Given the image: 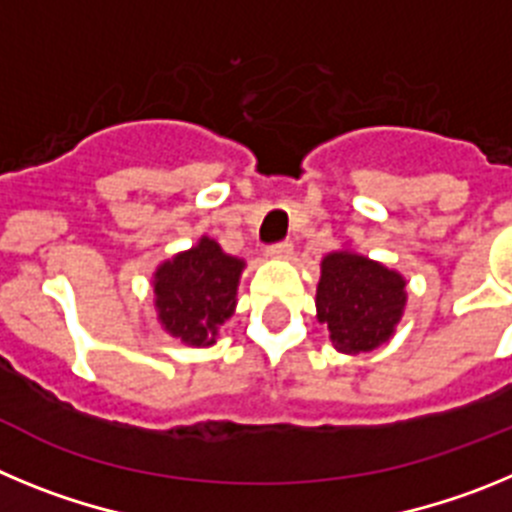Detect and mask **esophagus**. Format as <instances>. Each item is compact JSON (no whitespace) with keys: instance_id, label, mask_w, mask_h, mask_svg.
Here are the masks:
<instances>
[{"instance_id":"obj_1","label":"esophagus","mask_w":512,"mask_h":512,"mask_svg":"<svg viewBox=\"0 0 512 512\" xmlns=\"http://www.w3.org/2000/svg\"><path fill=\"white\" fill-rule=\"evenodd\" d=\"M292 253H295V246H292L289 241H282V243H274V246L266 251V256L274 261H289L292 259Z\"/></svg>"}]
</instances>
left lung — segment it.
I'll return each mask as SVG.
<instances>
[{
    "instance_id": "8db88e82",
    "label": "left lung",
    "mask_w": 512,
    "mask_h": 512,
    "mask_svg": "<svg viewBox=\"0 0 512 512\" xmlns=\"http://www.w3.org/2000/svg\"><path fill=\"white\" fill-rule=\"evenodd\" d=\"M408 282L400 271L338 248L320 261L315 292L318 323L328 325L330 341L341 354L374 351L395 336L408 305Z\"/></svg>"
}]
</instances>
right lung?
Masks as SVG:
<instances>
[{
	"mask_svg": "<svg viewBox=\"0 0 512 512\" xmlns=\"http://www.w3.org/2000/svg\"><path fill=\"white\" fill-rule=\"evenodd\" d=\"M243 269L246 261L225 253L210 235L161 261L151 279L161 328L184 346H215L220 325L235 312Z\"/></svg>",
	"mask_w": 512,
	"mask_h": 512,
	"instance_id": "1",
	"label": "right lung"
}]
</instances>
